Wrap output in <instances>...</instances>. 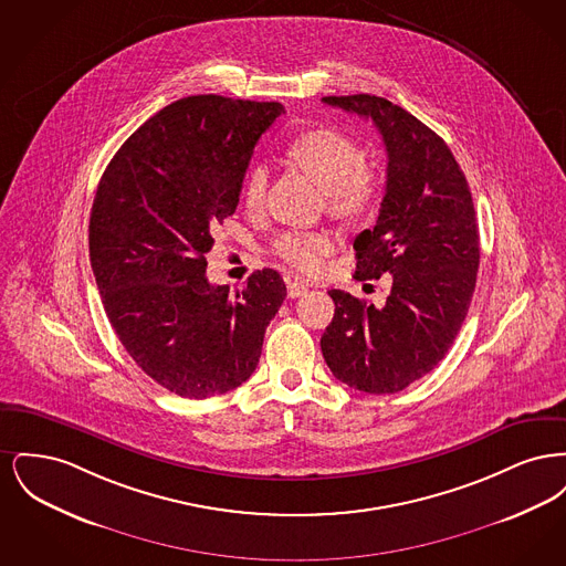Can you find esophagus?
Returning <instances> with one entry per match:
<instances>
[{
  "label": "esophagus",
  "instance_id": "obj_1",
  "mask_svg": "<svg viewBox=\"0 0 566 566\" xmlns=\"http://www.w3.org/2000/svg\"><path fill=\"white\" fill-rule=\"evenodd\" d=\"M305 291H307V284H305V282H296V280H293V282L286 284V293H289L291 298L303 295Z\"/></svg>",
  "mask_w": 566,
  "mask_h": 566
}]
</instances>
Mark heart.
Wrapping results in <instances>:
<instances>
[{"instance_id":"1","label":"heart","mask_w":566,"mask_h":566,"mask_svg":"<svg viewBox=\"0 0 566 566\" xmlns=\"http://www.w3.org/2000/svg\"><path fill=\"white\" fill-rule=\"evenodd\" d=\"M286 155L324 189L331 212L354 216L365 212L379 190L377 174L363 163V150L348 135L335 129H310L291 139ZM270 174L265 165L248 169L242 185V199L250 212L265 206ZM335 250L331 231L289 229L273 242V254L301 273L321 270L324 256Z\"/></svg>"}]
</instances>
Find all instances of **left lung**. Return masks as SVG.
Masks as SVG:
<instances>
[{
  "mask_svg": "<svg viewBox=\"0 0 566 566\" xmlns=\"http://www.w3.org/2000/svg\"><path fill=\"white\" fill-rule=\"evenodd\" d=\"M371 118L388 167L376 227L356 240V280L392 275L384 307L328 291L335 316L321 339L333 376L390 395L431 374L467 318L480 268V233L467 178L448 144L376 95L323 97Z\"/></svg>",
  "mask_w": 566,
  "mask_h": 566,
  "instance_id": "obj_1",
  "label": "left lung"
}]
</instances>
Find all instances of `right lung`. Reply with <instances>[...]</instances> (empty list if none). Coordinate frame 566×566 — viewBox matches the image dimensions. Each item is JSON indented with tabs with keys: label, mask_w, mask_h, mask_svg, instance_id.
Segmentation results:
<instances>
[{
	"label": "right lung",
	"mask_w": 566,
	"mask_h": 566,
	"mask_svg": "<svg viewBox=\"0 0 566 566\" xmlns=\"http://www.w3.org/2000/svg\"><path fill=\"white\" fill-rule=\"evenodd\" d=\"M277 102L178 99L118 148L95 192L88 252L109 324L169 392L208 399L242 386L286 284L254 271L242 291L206 277L216 224L240 203L254 144Z\"/></svg>",
	"instance_id": "obj_1"
}]
</instances>
